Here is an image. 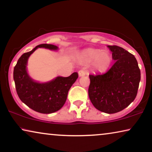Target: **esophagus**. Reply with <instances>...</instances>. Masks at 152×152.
<instances>
[{"label": "esophagus", "mask_w": 152, "mask_h": 152, "mask_svg": "<svg viewBox=\"0 0 152 152\" xmlns=\"http://www.w3.org/2000/svg\"><path fill=\"white\" fill-rule=\"evenodd\" d=\"M85 74H86V73H85V72L83 69H80V70H79V71H78V75H79V76H85Z\"/></svg>", "instance_id": "esophagus-1"}]
</instances>
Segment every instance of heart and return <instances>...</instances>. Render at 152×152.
Segmentation results:
<instances>
[{"label":"heart","mask_w":152,"mask_h":152,"mask_svg":"<svg viewBox=\"0 0 152 152\" xmlns=\"http://www.w3.org/2000/svg\"><path fill=\"white\" fill-rule=\"evenodd\" d=\"M84 56L87 61H94V67L98 72L106 71L110 67L112 61L110 53L100 50H87L84 53Z\"/></svg>","instance_id":"b5f03b06"}]
</instances>
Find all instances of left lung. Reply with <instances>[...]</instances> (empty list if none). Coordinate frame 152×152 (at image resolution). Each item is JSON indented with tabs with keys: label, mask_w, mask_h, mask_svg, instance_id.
Segmentation results:
<instances>
[{
	"label": "left lung",
	"mask_w": 152,
	"mask_h": 152,
	"mask_svg": "<svg viewBox=\"0 0 152 152\" xmlns=\"http://www.w3.org/2000/svg\"><path fill=\"white\" fill-rule=\"evenodd\" d=\"M115 63L106 73L89 75V97L100 112L114 114L134 101L140 80V70L135 56L125 49L108 45Z\"/></svg>",
	"instance_id": "obj_1"
}]
</instances>
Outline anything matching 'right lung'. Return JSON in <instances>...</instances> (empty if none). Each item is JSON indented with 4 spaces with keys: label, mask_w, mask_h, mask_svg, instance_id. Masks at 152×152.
I'll return each instance as SVG.
<instances>
[{
    "label": "right lung",
    "mask_w": 152,
    "mask_h": 152,
    "mask_svg": "<svg viewBox=\"0 0 152 152\" xmlns=\"http://www.w3.org/2000/svg\"><path fill=\"white\" fill-rule=\"evenodd\" d=\"M38 48L58 50V47L54 45L40 44L30 52L23 54L14 67V80L17 94L21 101L36 112L51 114L58 111L64 105L68 91L78 78V74L74 72L68 77L58 76L45 83L34 81L27 74L26 67L29 56Z\"/></svg>",
    "instance_id": "1"
}]
</instances>
